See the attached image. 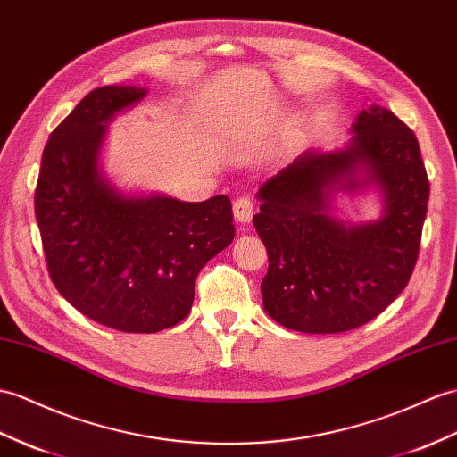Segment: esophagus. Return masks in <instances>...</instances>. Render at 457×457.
Wrapping results in <instances>:
<instances>
[{
	"instance_id": "1",
	"label": "esophagus",
	"mask_w": 457,
	"mask_h": 457,
	"mask_svg": "<svg viewBox=\"0 0 457 457\" xmlns=\"http://www.w3.org/2000/svg\"><path fill=\"white\" fill-rule=\"evenodd\" d=\"M254 212L253 200L247 196H239L236 203H233V216L239 221V224H249Z\"/></svg>"
}]
</instances>
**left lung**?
<instances>
[{
  "label": "left lung",
  "instance_id": "obj_1",
  "mask_svg": "<svg viewBox=\"0 0 457 457\" xmlns=\"http://www.w3.org/2000/svg\"><path fill=\"white\" fill-rule=\"evenodd\" d=\"M345 150L305 152L259 188L253 218L269 254L262 305L286 328L345 333L372 321L415 270L428 208V177L415 134L370 104ZM376 184L385 216L345 225L330 216L338 189Z\"/></svg>",
  "mask_w": 457,
  "mask_h": 457
}]
</instances>
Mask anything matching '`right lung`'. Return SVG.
<instances>
[{"instance_id": "1", "label": "right lung", "mask_w": 457, "mask_h": 457, "mask_svg": "<svg viewBox=\"0 0 457 457\" xmlns=\"http://www.w3.org/2000/svg\"><path fill=\"white\" fill-rule=\"evenodd\" d=\"M109 85L78 103L42 152L35 214L56 290L78 312L122 333L183 321L200 269L236 236L224 195L180 203L126 196L99 171L107 122L145 97Z\"/></svg>"}]
</instances>
